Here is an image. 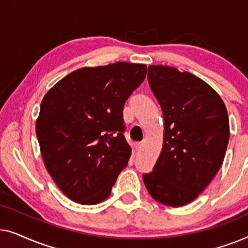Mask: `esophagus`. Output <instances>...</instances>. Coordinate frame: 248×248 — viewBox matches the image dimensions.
<instances>
[{"instance_id": "obj_1", "label": "esophagus", "mask_w": 248, "mask_h": 248, "mask_svg": "<svg viewBox=\"0 0 248 248\" xmlns=\"http://www.w3.org/2000/svg\"><path fill=\"white\" fill-rule=\"evenodd\" d=\"M142 147H143V143H141V142H140V143L135 144V149H137V151H140L141 149H142Z\"/></svg>"}]
</instances>
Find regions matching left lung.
Here are the masks:
<instances>
[{"instance_id":"8db88e82","label":"left lung","mask_w":248,"mask_h":248,"mask_svg":"<svg viewBox=\"0 0 248 248\" xmlns=\"http://www.w3.org/2000/svg\"><path fill=\"white\" fill-rule=\"evenodd\" d=\"M148 82L160 104L165 133L161 154L143 182L155 201L183 206L198 198L221 167L228 113L219 94L188 72L150 65Z\"/></svg>"}]
</instances>
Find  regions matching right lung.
Segmentation results:
<instances>
[{
    "mask_svg": "<svg viewBox=\"0 0 248 248\" xmlns=\"http://www.w3.org/2000/svg\"><path fill=\"white\" fill-rule=\"evenodd\" d=\"M147 65L116 62L67 74L44 97L36 122L44 164L59 188L80 204L109 196L127 166L124 105Z\"/></svg>",
    "mask_w": 248,
    "mask_h": 248,
    "instance_id": "1",
    "label": "right lung"
}]
</instances>
